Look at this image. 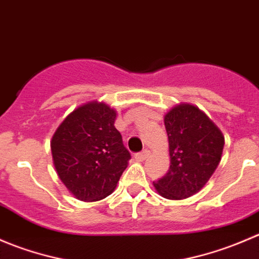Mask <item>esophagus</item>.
Wrapping results in <instances>:
<instances>
[{
	"label": "esophagus",
	"instance_id": "1",
	"mask_svg": "<svg viewBox=\"0 0 259 259\" xmlns=\"http://www.w3.org/2000/svg\"><path fill=\"white\" fill-rule=\"evenodd\" d=\"M149 154H150V151H149V150H144V151H142V153H137V154H135L134 158H135V160L143 161V160H145L146 158H148Z\"/></svg>",
	"mask_w": 259,
	"mask_h": 259
}]
</instances>
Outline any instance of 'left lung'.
Returning a JSON list of instances; mask_svg holds the SVG:
<instances>
[{"label":"left lung","instance_id":"obj_1","mask_svg":"<svg viewBox=\"0 0 259 259\" xmlns=\"http://www.w3.org/2000/svg\"><path fill=\"white\" fill-rule=\"evenodd\" d=\"M169 140L170 168L154 182L166 199H187L207 184L219 165L224 137L199 108L188 103L173 106L164 115Z\"/></svg>","mask_w":259,"mask_h":259}]
</instances>
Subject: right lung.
Masks as SVG:
<instances>
[{
  "label": "right lung",
  "instance_id": "obj_1",
  "mask_svg": "<svg viewBox=\"0 0 259 259\" xmlns=\"http://www.w3.org/2000/svg\"><path fill=\"white\" fill-rule=\"evenodd\" d=\"M116 115L105 103L89 101L67 115L52 135L57 176L82 202L110 195L132 158L114 126Z\"/></svg>",
  "mask_w": 259,
  "mask_h": 259
}]
</instances>
